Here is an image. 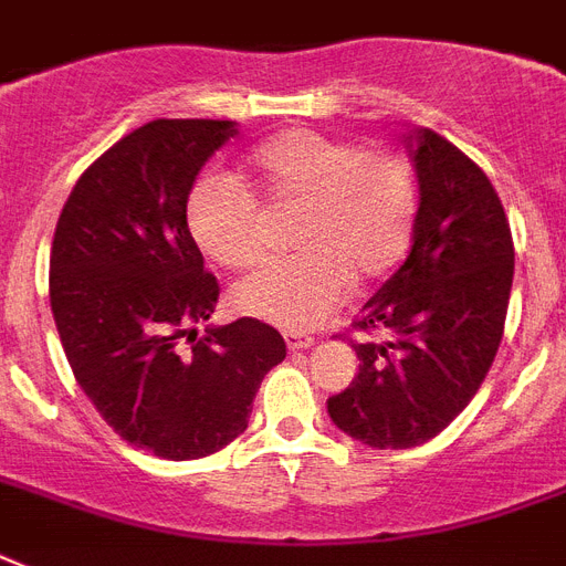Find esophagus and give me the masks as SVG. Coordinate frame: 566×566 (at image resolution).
<instances>
[{"label": "esophagus", "mask_w": 566, "mask_h": 566, "mask_svg": "<svg viewBox=\"0 0 566 566\" xmlns=\"http://www.w3.org/2000/svg\"><path fill=\"white\" fill-rule=\"evenodd\" d=\"M284 344H287L291 353H300V349H311V346H314V337L300 335V332H287V335H284Z\"/></svg>", "instance_id": "1"}]
</instances>
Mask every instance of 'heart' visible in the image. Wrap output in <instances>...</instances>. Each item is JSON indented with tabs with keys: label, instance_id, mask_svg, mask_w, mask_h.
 Instances as JSON below:
<instances>
[{
	"label": "heart",
	"instance_id": "1",
	"mask_svg": "<svg viewBox=\"0 0 566 566\" xmlns=\"http://www.w3.org/2000/svg\"><path fill=\"white\" fill-rule=\"evenodd\" d=\"M247 170L266 202L300 208L291 243L302 249L234 287V305L249 317L291 332L319 326L349 284L376 282L408 252L417 185L399 155L291 128L258 146ZM185 220L196 247L226 270H249L264 255L261 208L238 181H196Z\"/></svg>",
	"mask_w": 566,
	"mask_h": 566
}]
</instances>
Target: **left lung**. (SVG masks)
Here are the masks:
<instances>
[{"mask_svg":"<svg viewBox=\"0 0 566 566\" xmlns=\"http://www.w3.org/2000/svg\"><path fill=\"white\" fill-rule=\"evenodd\" d=\"M420 208L405 264L364 305L358 376L328 417L378 449L420 447L464 411L505 332L514 240L491 179L431 128L417 132Z\"/></svg>","mask_w":566,"mask_h":566,"instance_id":"obj_1","label":"left lung"}]
</instances>
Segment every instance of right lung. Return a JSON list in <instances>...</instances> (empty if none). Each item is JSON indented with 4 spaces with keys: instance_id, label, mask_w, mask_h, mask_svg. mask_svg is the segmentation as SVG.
Listing matches in <instances>:
<instances>
[{
    "instance_id": "add662e5",
    "label": "right lung",
    "mask_w": 566,
    "mask_h": 566,
    "mask_svg": "<svg viewBox=\"0 0 566 566\" xmlns=\"http://www.w3.org/2000/svg\"><path fill=\"white\" fill-rule=\"evenodd\" d=\"M231 119H153L75 181L49 255V302L78 387L132 447L205 458L243 434L284 337L255 317L208 328L220 284L185 220Z\"/></svg>"
}]
</instances>
